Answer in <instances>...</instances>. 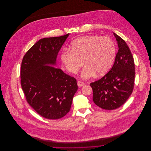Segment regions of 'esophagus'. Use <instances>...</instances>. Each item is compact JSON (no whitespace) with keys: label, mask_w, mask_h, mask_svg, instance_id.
I'll return each mask as SVG.
<instances>
[{"label":"esophagus","mask_w":151,"mask_h":151,"mask_svg":"<svg viewBox=\"0 0 151 151\" xmlns=\"http://www.w3.org/2000/svg\"><path fill=\"white\" fill-rule=\"evenodd\" d=\"M77 85L78 86L81 87V86H84V83L83 82V81H78L77 82Z\"/></svg>","instance_id":"1"}]
</instances>
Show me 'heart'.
Returning a JSON list of instances; mask_svg holds the SVG:
<instances>
[{
    "instance_id": "1",
    "label": "heart",
    "mask_w": 151,
    "mask_h": 151,
    "mask_svg": "<svg viewBox=\"0 0 151 151\" xmlns=\"http://www.w3.org/2000/svg\"><path fill=\"white\" fill-rule=\"evenodd\" d=\"M116 46L108 37L87 35L80 37L71 43V49H64L61 60L65 68L77 73L84 65L82 77L88 79L95 75L102 76L110 70L116 57Z\"/></svg>"
}]
</instances>
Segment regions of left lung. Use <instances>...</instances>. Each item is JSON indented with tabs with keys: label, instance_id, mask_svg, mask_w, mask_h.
I'll list each match as a JSON object with an SVG mask.
<instances>
[{
	"label": "left lung",
	"instance_id": "left-lung-1",
	"mask_svg": "<svg viewBox=\"0 0 151 151\" xmlns=\"http://www.w3.org/2000/svg\"><path fill=\"white\" fill-rule=\"evenodd\" d=\"M113 34L119 46L114 65L102 78L90 84L93 102L105 110L116 109L126 102L133 91L135 74L129 46L116 34Z\"/></svg>",
	"mask_w": 151,
	"mask_h": 151
}]
</instances>
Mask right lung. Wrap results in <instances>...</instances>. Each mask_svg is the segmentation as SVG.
<instances>
[{
    "instance_id": "1",
    "label": "right lung",
    "mask_w": 151,
    "mask_h": 151,
    "mask_svg": "<svg viewBox=\"0 0 151 151\" xmlns=\"http://www.w3.org/2000/svg\"><path fill=\"white\" fill-rule=\"evenodd\" d=\"M68 35L40 40L27 52L22 60L21 85L26 101L36 112L47 119L56 120L65 116L78 89L74 77L53 66Z\"/></svg>"
}]
</instances>
